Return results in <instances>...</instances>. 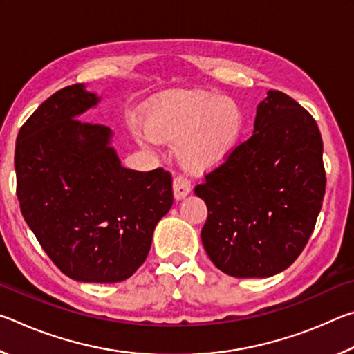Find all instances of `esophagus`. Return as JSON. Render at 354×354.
Masks as SVG:
<instances>
[{
    "label": "esophagus",
    "mask_w": 354,
    "mask_h": 354,
    "mask_svg": "<svg viewBox=\"0 0 354 354\" xmlns=\"http://www.w3.org/2000/svg\"><path fill=\"white\" fill-rule=\"evenodd\" d=\"M190 181L185 176H176L173 179V195L175 200H183L190 194Z\"/></svg>",
    "instance_id": "1"
}]
</instances>
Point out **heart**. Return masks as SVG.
Masks as SVG:
<instances>
[{
  "mask_svg": "<svg viewBox=\"0 0 354 354\" xmlns=\"http://www.w3.org/2000/svg\"><path fill=\"white\" fill-rule=\"evenodd\" d=\"M147 128L137 131L143 145L176 139L175 153L184 169L206 173L234 151L243 113L232 98L214 92H185L156 103L147 113Z\"/></svg>",
  "mask_w": 354,
  "mask_h": 354,
  "instance_id": "b5f03b06",
  "label": "heart"
}]
</instances>
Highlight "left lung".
I'll return each mask as SVG.
<instances>
[{
    "instance_id": "1",
    "label": "left lung",
    "mask_w": 354,
    "mask_h": 354,
    "mask_svg": "<svg viewBox=\"0 0 354 354\" xmlns=\"http://www.w3.org/2000/svg\"><path fill=\"white\" fill-rule=\"evenodd\" d=\"M323 142L313 115L268 91L254 131L195 187L207 220L201 241L214 266L234 278H268L306 247L325 196Z\"/></svg>"
}]
</instances>
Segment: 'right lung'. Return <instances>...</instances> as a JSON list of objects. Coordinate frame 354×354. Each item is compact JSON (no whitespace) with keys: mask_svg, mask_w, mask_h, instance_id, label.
<instances>
[{"mask_svg":"<svg viewBox=\"0 0 354 354\" xmlns=\"http://www.w3.org/2000/svg\"><path fill=\"white\" fill-rule=\"evenodd\" d=\"M98 103L75 84L35 109L17 137V196L59 270L81 283H120L145 262L170 211L171 175L122 167L112 131L77 120Z\"/></svg>","mask_w":354,"mask_h":354,"instance_id":"right-lung-1","label":"right lung"}]
</instances>
